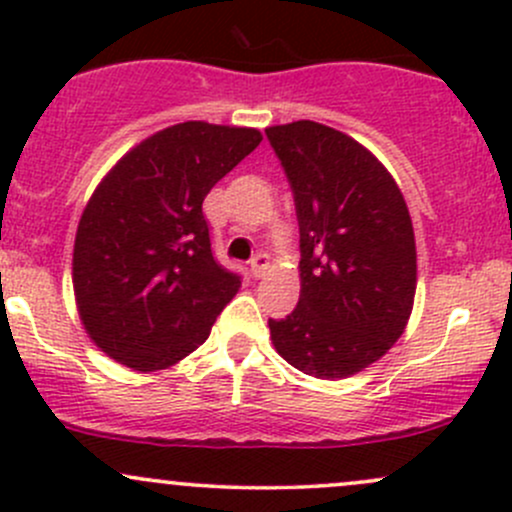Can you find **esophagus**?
Returning <instances> with one entry per match:
<instances>
[{
	"label": "esophagus",
	"mask_w": 512,
	"mask_h": 512,
	"mask_svg": "<svg viewBox=\"0 0 512 512\" xmlns=\"http://www.w3.org/2000/svg\"><path fill=\"white\" fill-rule=\"evenodd\" d=\"M250 269H252V277H265V272L269 269V255H265V252H257V255L250 260Z\"/></svg>",
	"instance_id": "34e87169"
}]
</instances>
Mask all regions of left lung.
I'll return each mask as SVG.
<instances>
[{
	"mask_svg": "<svg viewBox=\"0 0 512 512\" xmlns=\"http://www.w3.org/2000/svg\"><path fill=\"white\" fill-rule=\"evenodd\" d=\"M301 233L299 306L269 320L274 350L316 379H347L391 350L418 265L406 199L355 138L316 121L269 126Z\"/></svg>",
	"mask_w": 512,
	"mask_h": 512,
	"instance_id": "1",
	"label": "left lung"
}]
</instances>
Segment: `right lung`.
<instances>
[{"label":"right lung","mask_w":512,"mask_h":512,"mask_svg":"<svg viewBox=\"0 0 512 512\" xmlns=\"http://www.w3.org/2000/svg\"><path fill=\"white\" fill-rule=\"evenodd\" d=\"M260 140L257 128L177 123L128 150L94 189L72 286L87 335L123 367L177 364L238 294V274L213 260L201 204Z\"/></svg>","instance_id":"right-lung-1"}]
</instances>
